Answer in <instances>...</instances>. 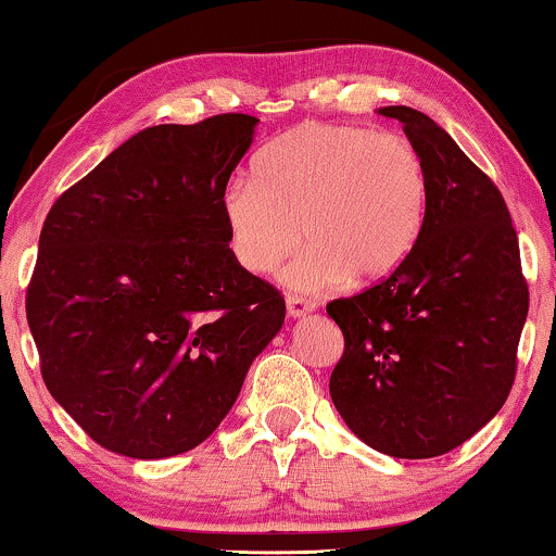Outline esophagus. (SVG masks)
Wrapping results in <instances>:
<instances>
[{"label": "esophagus", "mask_w": 556, "mask_h": 556, "mask_svg": "<svg viewBox=\"0 0 556 556\" xmlns=\"http://www.w3.org/2000/svg\"><path fill=\"white\" fill-rule=\"evenodd\" d=\"M313 311H316V303H313V300H307L303 295H287V313H290L292 318L307 316V313Z\"/></svg>", "instance_id": "esophagus-1"}]
</instances>
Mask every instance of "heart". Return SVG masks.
Returning a JSON list of instances; mask_svg holds the SVG:
<instances>
[{
  "label": "heart",
  "instance_id": "obj_1",
  "mask_svg": "<svg viewBox=\"0 0 556 556\" xmlns=\"http://www.w3.org/2000/svg\"><path fill=\"white\" fill-rule=\"evenodd\" d=\"M253 179L223 193L227 243L245 271L269 274L303 238L307 253L285 274L292 287L386 282L422 232L427 173L404 134L300 124L261 152Z\"/></svg>",
  "mask_w": 556,
  "mask_h": 556
}]
</instances>
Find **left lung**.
Returning a JSON list of instances; mask_svg holds the SVG:
<instances>
[{"mask_svg":"<svg viewBox=\"0 0 556 556\" xmlns=\"http://www.w3.org/2000/svg\"><path fill=\"white\" fill-rule=\"evenodd\" d=\"M399 118L427 173L422 232L386 282L331 300L344 333L329 391L346 427L393 458H434L503 409L518 370L528 282L497 186L422 111Z\"/></svg>","mask_w":556,"mask_h":556,"instance_id":"left-lung-1","label":"left lung"}]
</instances>
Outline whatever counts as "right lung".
<instances>
[{"instance_id": "add662e5", "label": "right lung", "mask_w": 556, "mask_h": 556, "mask_svg": "<svg viewBox=\"0 0 556 556\" xmlns=\"http://www.w3.org/2000/svg\"><path fill=\"white\" fill-rule=\"evenodd\" d=\"M258 118L134 134L46 214L25 313L49 393L129 458L217 430L285 324L277 287L232 256L223 193Z\"/></svg>"}]
</instances>
